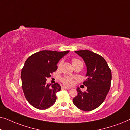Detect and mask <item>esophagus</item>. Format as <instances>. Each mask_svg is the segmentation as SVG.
<instances>
[{"mask_svg": "<svg viewBox=\"0 0 130 130\" xmlns=\"http://www.w3.org/2000/svg\"><path fill=\"white\" fill-rule=\"evenodd\" d=\"M62 89H69L71 88L70 87H66V86H62Z\"/></svg>", "mask_w": 130, "mask_h": 130, "instance_id": "34e87169", "label": "esophagus"}]
</instances>
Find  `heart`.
Listing matches in <instances>:
<instances>
[{"label":"heart","mask_w":130,"mask_h":130,"mask_svg":"<svg viewBox=\"0 0 130 130\" xmlns=\"http://www.w3.org/2000/svg\"><path fill=\"white\" fill-rule=\"evenodd\" d=\"M72 63L73 65L75 64H76V63H83L80 60H79L78 59H76V58H73L72 60ZM62 64V61H60L59 63H58V66L59 68L61 67ZM61 80L63 84H66V85H72V83H73L72 79H71V78L68 77V76H65V77L62 78Z\"/></svg>","instance_id":"b5f03b06"}]
</instances>
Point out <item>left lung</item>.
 Returning a JSON list of instances; mask_svg holds the SVG:
<instances>
[{
    "label": "left lung",
    "instance_id": "left-lung-1",
    "mask_svg": "<svg viewBox=\"0 0 130 130\" xmlns=\"http://www.w3.org/2000/svg\"><path fill=\"white\" fill-rule=\"evenodd\" d=\"M75 52L83 59L87 67L88 78L83 83L87 87V91L83 92L77 88L78 95L73 99V103L83 111L94 110L104 102L110 89L111 69L100 55L87 49Z\"/></svg>",
    "mask_w": 130,
    "mask_h": 130
}]
</instances>
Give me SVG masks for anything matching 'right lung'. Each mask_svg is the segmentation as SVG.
Masks as SVG:
<instances>
[{"mask_svg":"<svg viewBox=\"0 0 130 130\" xmlns=\"http://www.w3.org/2000/svg\"><path fill=\"white\" fill-rule=\"evenodd\" d=\"M69 52L43 50L25 61L21 72L22 86L25 98L34 107L46 109L55 104L56 94L61 87L57 83L47 84L46 79L56 71L58 62Z\"/></svg>","mask_w":130,"mask_h":130,"instance_id":"obj_1","label":"right lung"}]
</instances>
